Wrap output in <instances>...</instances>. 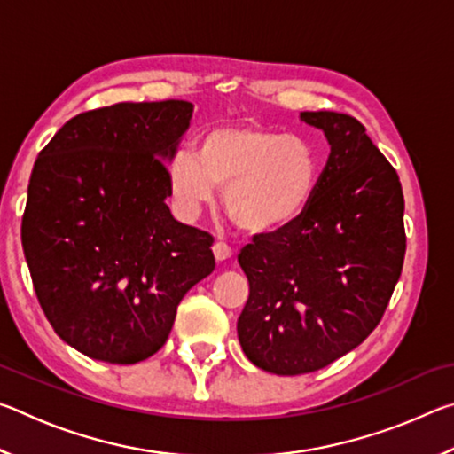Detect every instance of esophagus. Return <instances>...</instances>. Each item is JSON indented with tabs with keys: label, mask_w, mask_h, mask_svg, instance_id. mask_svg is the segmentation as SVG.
Returning a JSON list of instances; mask_svg holds the SVG:
<instances>
[{
	"label": "esophagus",
	"mask_w": 454,
	"mask_h": 454,
	"mask_svg": "<svg viewBox=\"0 0 454 454\" xmlns=\"http://www.w3.org/2000/svg\"><path fill=\"white\" fill-rule=\"evenodd\" d=\"M212 250H214V256H216V260H220V262L222 260H228L230 256H232V248H230V246L222 240L214 244Z\"/></svg>",
	"instance_id": "obj_1"
}]
</instances>
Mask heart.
Segmentation results:
<instances>
[{
  "label": "heart",
  "instance_id": "obj_1",
  "mask_svg": "<svg viewBox=\"0 0 454 454\" xmlns=\"http://www.w3.org/2000/svg\"><path fill=\"white\" fill-rule=\"evenodd\" d=\"M322 176L320 153L310 140L260 124L206 129L194 156L176 153L168 184L180 208L194 216L224 188V210L248 234H274L310 210Z\"/></svg>",
  "mask_w": 454,
  "mask_h": 454
}]
</instances>
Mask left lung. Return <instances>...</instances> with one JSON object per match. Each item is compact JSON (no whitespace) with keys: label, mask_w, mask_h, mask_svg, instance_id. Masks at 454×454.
Instances as JSON below:
<instances>
[{"label":"left lung","mask_w":454,"mask_h":454,"mask_svg":"<svg viewBox=\"0 0 454 454\" xmlns=\"http://www.w3.org/2000/svg\"><path fill=\"white\" fill-rule=\"evenodd\" d=\"M301 118L330 144L317 200L238 254L250 284L238 340L250 363L286 376L328 366L379 326L406 250L401 180L364 126L338 112Z\"/></svg>","instance_id":"1"}]
</instances>
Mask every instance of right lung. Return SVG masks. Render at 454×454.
Instances as JSON below:
<instances>
[{
  "mask_svg": "<svg viewBox=\"0 0 454 454\" xmlns=\"http://www.w3.org/2000/svg\"><path fill=\"white\" fill-rule=\"evenodd\" d=\"M184 99L121 102L66 121L37 156L21 246L61 340L134 364L164 347L184 294L216 266L214 238L172 216L168 166Z\"/></svg>",
  "mask_w": 454,
  "mask_h": 454,
  "instance_id": "obj_1",
  "label": "right lung"
}]
</instances>
